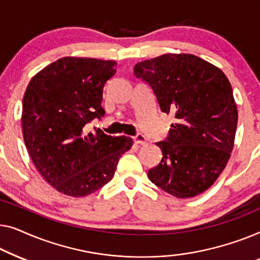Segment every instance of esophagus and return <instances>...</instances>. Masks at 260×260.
<instances>
[{"instance_id": "obj_1", "label": "esophagus", "mask_w": 260, "mask_h": 260, "mask_svg": "<svg viewBox=\"0 0 260 260\" xmlns=\"http://www.w3.org/2000/svg\"><path fill=\"white\" fill-rule=\"evenodd\" d=\"M133 140L135 144H139V145H144L146 142V137L144 134H137L135 137L133 138Z\"/></svg>"}]
</instances>
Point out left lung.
<instances>
[{
  "label": "left lung",
  "mask_w": 260,
  "mask_h": 260,
  "mask_svg": "<svg viewBox=\"0 0 260 260\" xmlns=\"http://www.w3.org/2000/svg\"><path fill=\"white\" fill-rule=\"evenodd\" d=\"M135 78L151 87L159 107L175 123L164 141L159 165L148 171L153 184L177 198L211 187L233 149L238 111L229 79L191 54H164L134 66Z\"/></svg>",
  "instance_id": "obj_1"
}]
</instances>
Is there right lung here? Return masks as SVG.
<instances>
[{"instance_id":"add662e5","label":"right lung","mask_w":260,"mask_h":260,"mask_svg":"<svg viewBox=\"0 0 260 260\" xmlns=\"http://www.w3.org/2000/svg\"><path fill=\"white\" fill-rule=\"evenodd\" d=\"M115 61L62 57L30 80L22 101L25 147L40 174L71 197L94 193L112 180L132 139L112 137L87 123L101 120L105 83Z\"/></svg>"}]
</instances>
